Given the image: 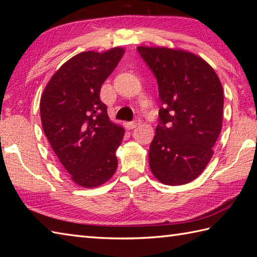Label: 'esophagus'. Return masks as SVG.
<instances>
[{"instance_id":"34e87169","label":"esophagus","mask_w":257,"mask_h":257,"mask_svg":"<svg viewBox=\"0 0 257 257\" xmlns=\"http://www.w3.org/2000/svg\"><path fill=\"white\" fill-rule=\"evenodd\" d=\"M141 123V120L139 118H136L134 121L127 123V128L128 129H135L136 127H138V125Z\"/></svg>"}]
</instances>
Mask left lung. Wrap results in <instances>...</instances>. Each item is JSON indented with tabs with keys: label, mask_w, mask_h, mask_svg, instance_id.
Listing matches in <instances>:
<instances>
[{
	"label": "left lung",
	"mask_w": 257,
	"mask_h": 257,
	"mask_svg": "<svg viewBox=\"0 0 257 257\" xmlns=\"http://www.w3.org/2000/svg\"><path fill=\"white\" fill-rule=\"evenodd\" d=\"M157 77L159 124L149 149L158 181L181 185L203 172L222 129L223 87L209 63L188 51L138 46Z\"/></svg>",
	"instance_id": "obj_1"
}]
</instances>
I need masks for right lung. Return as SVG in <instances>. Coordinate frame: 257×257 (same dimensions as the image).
I'll list each match as a JSON object with an SVG mask.
<instances>
[{"label":"right lung","instance_id":"obj_1","mask_svg":"<svg viewBox=\"0 0 257 257\" xmlns=\"http://www.w3.org/2000/svg\"><path fill=\"white\" fill-rule=\"evenodd\" d=\"M123 54L122 47L77 54L56 70L41 96L48 143L70 179L83 188L107 182L118 166L116 151L124 129L109 119L99 94Z\"/></svg>","mask_w":257,"mask_h":257}]
</instances>
